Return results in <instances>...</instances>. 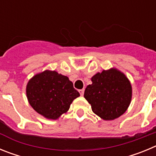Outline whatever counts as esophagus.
I'll use <instances>...</instances> for the list:
<instances>
[{
	"mask_svg": "<svg viewBox=\"0 0 156 156\" xmlns=\"http://www.w3.org/2000/svg\"><path fill=\"white\" fill-rule=\"evenodd\" d=\"M79 92H80V94L81 96H83V93H84V89H81V90H79Z\"/></svg>",
	"mask_w": 156,
	"mask_h": 156,
	"instance_id": "obj_1",
	"label": "esophagus"
}]
</instances>
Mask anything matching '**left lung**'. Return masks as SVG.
Returning <instances> with one entry per match:
<instances>
[{"label": "left lung", "mask_w": 156, "mask_h": 156, "mask_svg": "<svg viewBox=\"0 0 156 156\" xmlns=\"http://www.w3.org/2000/svg\"><path fill=\"white\" fill-rule=\"evenodd\" d=\"M84 98L92 111L105 120H112L124 113L130 104L132 87L127 77L116 69L98 73L91 78Z\"/></svg>", "instance_id": "8db88e82"}]
</instances>
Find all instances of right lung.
<instances>
[{
    "instance_id": "obj_1",
    "label": "right lung",
    "mask_w": 156,
    "mask_h": 156,
    "mask_svg": "<svg viewBox=\"0 0 156 156\" xmlns=\"http://www.w3.org/2000/svg\"><path fill=\"white\" fill-rule=\"evenodd\" d=\"M29 103L47 119H57L69 109L73 101L80 96L66 76L45 70L34 76L27 86Z\"/></svg>"
}]
</instances>
